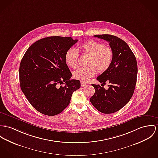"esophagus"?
Masks as SVG:
<instances>
[{
    "mask_svg": "<svg viewBox=\"0 0 158 158\" xmlns=\"http://www.w3.org/2000/svg\"><path fill=\"white\" fill-rule=\"evenodd\" d=\"M81 85L82 86H85L86 85H87V84L84 82H81Z\"/></svg>",
    "mask_w": 158,
    "mask_h": 158,
    "instance_id": "1",
    "label": "esophagus"
}]
</instances>
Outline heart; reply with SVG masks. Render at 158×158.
Segmentation results:
<instances>
[{
    "label": "heart",
    "mask_w": 158,
    "mask_h": 158,
    "mask_svg": "<svg viewBox=\"0 0 158 158\" xmlns=\"http://www.w3.org/2000/svg\"><path fill=\"white\" fill-rule=\"evenodd\" d=\"M83 55L88 56L86 60L88 66L82 67L73 73V77L82 82L88 81L97 72L103 73L110 67L114 57L112 49L108 46L94 40H88L80 46ZM79 53L76 49L70 48L65 54V61L67 64L76 69L78 66Z\"/></svg>",
    "instance_id": "heart-1"
}]
</instances>
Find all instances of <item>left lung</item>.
I'll list each match as a JSON object with an SVG mask.
<instances>
[{
  "label": "left lung",
  "instance_id": "left-lung-1",
  "mask_svg": "<svg viewBox=\"0 0 158 158\" xmlns=\"http://www.w3.org/2000/svg\"><path fill=\"white\" fill-rule=\"evenodd\" d=\"M95 37L107 41L112 49L114 57L109 69L97 77L101 86L93 84L94 94L90 98L93 106L103 114H112L124 107L134 94L138 67L136 58L127 44L117 36L96 35ZM107 82L109 88L102 86Z\"/></svg>",
  "mask_w": 158,
  "mask_h": 158
}]
</instances>
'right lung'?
I'll return each instance as SVG.
<instances>
[{
	"mask_svg": "<svg viewBox=\"0 0 158 158\" xmlns=\"http://www.w3.org/2000/svg\"><path fill=\"white\" fill-rule=\"evenodd\" d=\"M77 41L49 36L38 40L24 53L19 68L20 87L31 105L43 114H60L81 87L79 80H70L72 74L65 61V52ZM64 81V87L58 86Z\"/></svg>",
	"mask_w": 158,
	"mask_h": 158,
	"instance_id": "right-lung-1",
	"label": "right lung"
}]
</instances>
